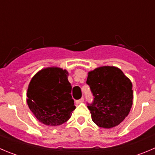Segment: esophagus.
<instances>
[{
	"label": "esophagus",
	"mask_w": 155,
	"mask_h": 155,
	"mask_svg": "<svg viewBox=\"0 0 155 155\" xmlns=\"http://www.w3.org/2000/svg\"><path fill=\"white\" fill-rule=\"evenodd\" d=\"M84 101V98L82 97V98H81L80 100H78V101H75V103H76L77 104H81V103H83Z\"/></svg>",
	"instance_id": "esophagus-1"
}]
</instances>
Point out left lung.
<instances>
[{
	"instance_id": "1",
	"label": "left lung",
	"mask_w": 155,
	"mask_h": 155,
	"mask_svg": "<svg viewBox=\"0 0 155 155\" xmlns=\"http://www.w3.org/2000/svg\"><path fill=\"white\" fill-rule=\"evenodd\" d=\"M87 84L94 97L87 106L93 122L105 129L120 124L132 106L131 81L118 68L103 66L88 72Z\"/></svg>"
}]
</instances>
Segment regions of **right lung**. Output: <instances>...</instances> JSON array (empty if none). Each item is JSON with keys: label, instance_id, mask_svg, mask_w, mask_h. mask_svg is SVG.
Segmentation results:
<instances>
[{"label": "right lung", "instance_id": "right-lung-1", "mask_svg": "<svg viewBox=\"0 0 155 155\" xmlns=\"http://www.w3.org/2000/svg\"><path fill=\"white\" fill-rule=\"evenodd\" d=\"M68 72L57 67L42 69L31 79L28 87L29 110L43 124L57 126L67 122L75 110Z\"/></svg>", "mask_w": 155, "mask_h": 155}]
</instances>
